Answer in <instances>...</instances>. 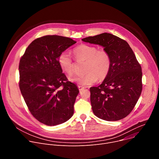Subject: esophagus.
Masks as SVG:
<instances>
[{
    "mask_svg": "<svg viewBox=\"0 0 159 159\" xmlns=\"http://www.w3.org/2000/svg\"><path fill=\"white\" fill-rule=\"evenodd\" d=\"M78 88H79V90L80 92L82 91V90L84 89V87H82V86H81V85H78Z\"/></svg>",
    "mask_w": 159,
    "mask_h": 159,
    "instance_id": "obj_1",
    "label": "esophagus"
}]
</instances>
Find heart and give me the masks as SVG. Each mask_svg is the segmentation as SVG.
I'll return each instance as SVG.
<instances>
[{
    "mask_svg": "<svg viewBox=\"0 0 159 159\" xmlns=\"http://www.w3.org/2000/svg\"><path fill=\"white\" fill-rule=\"evenodd\" d=\"M73 53L78 60H85V74L70 77V80L82 86L94 84L98 79L106 77L111 69V58L109 53L104 49L98 50L93 45L81 44L73 50ZM60 69L68 75L74 72V62L72 57L66 52H61L58 58Z\"/></svg>",
    "mask_w": 159,
    "mask_h": 159,
    "instance_id": "obj_1",
    "label": "heart"
}]
</instances>
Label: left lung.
Listing matches in <instances>:
<instances>
[{
  "instance_id": "1",
  "label": "left lung",
  "mask_w": 159,
  "mask_h": 159,
  "mask_svg": "<svg viewBox=\"0 0 159 159\" xmlns=\"http://www.w3.org/2000/svg\"><path fill=\"white\" fill-rule=\"evenodd\" d=\"M101 45L111 58V69L103 82L90 88L94 114L106 121L127 116L137 104L142 90V67L128 43L110 33L82 39Z\"/></svg>"
}]
</instances>
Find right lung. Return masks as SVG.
Here are the masks:
<instances>
[{
  "mask_svg": "<svg viewBox=\"0 0 159 159\" xmlns=\"http://www.w3.org/2000/svg\"><path fill=\"white\" fill-rule=\"evenodd\" d=\"M76 41L47 35L30 43L19 65V86L31 114L48 126L63 123L74 114L79 91L68 80L58 62L59 55Z\"/></svg>",
  "mask_w": 159,
  "mask_h": 159,
  "instance_id": "right-lung-1",
  "label": "right lung"
}]
</instances>
